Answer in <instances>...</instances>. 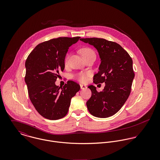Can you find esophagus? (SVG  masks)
Returning <instances> with one entry per match:
<instances>
[{
    "label": "esophagus",
    "mask_w": 160,
    "mask_h": 160,
    "mask_svg": "<svg viewBox=\"0 0 160 160\" xmlns=\"http://www.w3.org/2000/svg\"><path fill=\"white\" fill-rule=\"evenodd\" d=\"M80 86H81V89H86V86H84V85H80Z\"/></svg>",
    "instance_id": "obj_1"
}]
</instances>
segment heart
I'll return each instance as SVG.
<instances>
[{
	"instance_id": "1",
	"label": "heart",
	"mask_w": 160,
	"mask_h": 160,
	"mask_svg": "<svg viewBox=\"0 0 160 160\" xmlns=\"http://www.w3.org/2000/svg\"><path fill=\"white\" fill-rule=\"evenodd\" d=\"M81 52L82 55V56L84 57V58H86L90 55H91L92 54H95V52H93V50L91 49V48L89 47H85L83 48L81 50ZM69 56H68L66 59H65V63L67 64L68 62ZM91 71H81L79 72L77 74H76L74 75V78L75 79H76L77 81H78L79 82H81V83H84L88 81V80L89 79V78L91 76Z\"/></svg>"
}]
</instances>
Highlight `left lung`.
<instances>
[{
  "label": "left lung",
  "instance_id": "obj_1",
  "mask_svg": "<svg viewBox=\"0 0 160 160\" xmlns=\"http://www.w3.org/2000/svg\"><path fill=\"white\" fill-rule=\"evenodd\" d=\"M85 43L98 51L101 63L99 71L93 76V83H105L103 91L97 92L93 85L91 97L86 102L91 114L97 118H108L116 114L128 98L134 72L132 60L119 44L102 38H82Z\"/></svg>",
  "mask_w": 160,
  "mask_h": 160
}]
</instances>
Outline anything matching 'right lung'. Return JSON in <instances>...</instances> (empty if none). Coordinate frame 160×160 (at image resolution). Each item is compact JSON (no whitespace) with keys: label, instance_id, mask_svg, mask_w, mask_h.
I'll return each mask as SVG.
<instances>
[{"label":"right lung","instance_id":"obj_1","mask_svg":"<svg viewBox=\"0 0 160 160\" xmlns=\"http://www.w3.org/2000/svg\"><path fill=\"white\" fill-rule=\"evenodd\" d=\"M79 38L60 37L42 42L26 60L24 80L30 100L38 112L46 119L57 120L65 117L71 98L81 89L72 81H68L63 88L55 85L59 72L65 68L69 47Z\"/></svg>","mask_w":160,"mask_h":160}]
</instances>
